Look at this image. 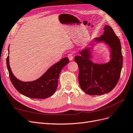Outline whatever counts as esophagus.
<instances>
[{
    "instance_id": "esophagus-1",
    "label": "esophagus",
    "mask_w": 133,
    "mask_h": 133,
    "mask_svg": "<svg viewBox=\"0 0 133 133\" xmlns=\"http://www.w3.org/2000/svg\"><path fill=\"white\" fill-rule=\"evenodd\" d=\"M68 58H69L70 60H72L73 59V54L72 53H70L68 55Z\"/></svg>"
}]
</instances>
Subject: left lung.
Masks as SVG:
<instances>
[{
  "instance_id": "obj_1",
  "label": "left lung",
  "mask_w": 133,
  "mask_h": 133,
  "mask_svg": "<svg viewBox=\"0 0 133 133\" xmlns=\"http://www.w3.org/2000/svg\"><path fill=\"white\" fill-rule=\"evenodd\" d=\"M103 35L95 39L103 42L111 50L110 62L103 64L93 63L90 59V48L80 52L74 60L79 67V82L82 89L91 95H102L111 91L117 84L123 66V56L120 40L109 25L104 28Z\"/></svg>"
}]
</instances>
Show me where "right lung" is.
Here are the masks:
<instances>
[{"label": "right lung", "instance_id": "add662e5", "mask_svg": "<svg viewBox=\"0 0 133 133\" xmlns=\"http://www.w3.org/2000/svg\"><path fill=\"white\" fill-rule=\"evenodd\" d=\"M8 51L9 53V49ZM9 58V56H8L6 65L11 83L20 93L33 99H45L54 94L58 87L60 71L64 66L69 62L67 57L64 58L51 66L37 80L33 82H24L18 79L11 72Z\"/></svg>", "mask_w": 133, "mask_h": 133}]
</instances>
